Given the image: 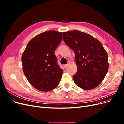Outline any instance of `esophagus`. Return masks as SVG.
Instances as JSON below:
<instances>
[{"mask_svg": "<svg viewBox=\"0 0 124 124\" xmlns=\"http://www.w3.org/2000/svg\"><path fill=\"white\" fill-rule=\"evenodd\" d=\"M68 65H63V67H64V68L66 69L67 67H68Z\"/></svg>", "mask_w": 124, "mask_h": 124, "instance_id": "34e87169", "label": "esophagus"}]
</instances>
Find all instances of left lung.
I'll return each instance as SVG.
<instances>
[{
  "instance_id": "left-lung-1",
  "label": "left lung",
  "mask_w": 124,
  "mask_h": 124,
  "mask_svg": "<svg viewBox=\"0 0 124 124\" xmlns=\"http://www.w3.org/2000/svg\"><path fill=\"white\" fill-rule=\"evenodd\" d=\"M62 39L76 55L78 70L73 76L74 83L85 90L98 86L108 68V54L102 44L91 35L78 31L63 32Z\"/></svg>"
}]
</instances>
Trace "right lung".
<instances>
[{"label": "right lung", "instance_id": "1", "mask_svg": "<svg viewBox=\"0 0 124 124\" xmlns=\"http://www.w3.org/2000/svg\"><path fill=\"white\" fill-rule=\"evenodd\" d=\"M62 40V32L45 31L30 41L22 54L25 76L39 91H50L61 80L63 70L58 65L55 51Z\"/></svg>", "mask_w": 124, "mask_h": 124}]
</instances>
